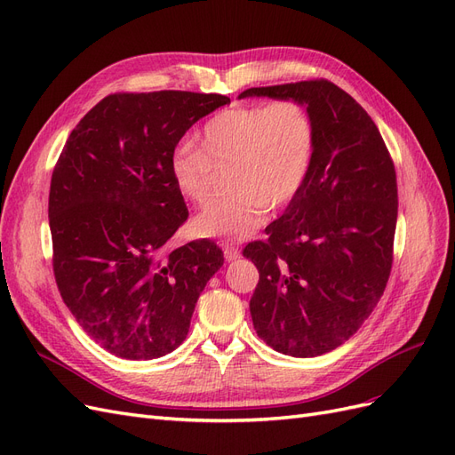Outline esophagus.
I'll use <instances>...</instances> for the list:
<instances>
[{
  "label": "esophagus",
  "mask_w": 455,
  "mask_h": 455,
  "mask_svg": "<svg viewBox=\"0 0 455 455\" xmlns=\"http://www.w3.org/2000/svg\"><path fill=\"white\" fill-rule=\"evenodd\" d=\"M222 249H224V256H226L228 261H233V259H237L241 256V251L235 249V246H231V244H224Z\"/></svg>",
  "instance_id": "34e87169"
}]
</instances>
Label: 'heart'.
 <instances>
[{"label":"heart","mask_w":455,"mask_h":455,"mask_svg":"<svg viewBox=\"0 0 455 455\" xmlns=\"http://www.w3.org/2000/svg\"><path fill=\"white\" fill-rule=\"evenodd\" d=\"M316 127L311 109L296 99L228 108L204 123L194 146L171 159L178 194L206 204L216 176L228 171L231 196L197 214L199 237L241 241L264 226L269 206L281 209L306 186L313 167Z\"/></svg>","instance_id":"heart-1"}]
</instances>
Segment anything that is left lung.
I'll use <instances>...</instances> for the list:
<instances>
[{
  "instance_id": "obj_1",
  "label": "left lung",
  "mask_w": 455,
  "mask_h": 455,
  "mask_svg": "<svg viewBox=\"0 0 455 455\" xmlns=\"http://www.w3.org/2000/svg\"><path fill=\"white\" fill-rule=\"evenodd\" d=\"M296 99L313 114L316 148L306 186L244 246L259 281L251 298L256 334L291 356L346 343L389 281L396 229V172L376 123L326 79L252 87L239 94Z\"/></svg>"
}]
</instances>
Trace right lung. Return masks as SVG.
<instances>
[{
  "mask_svg": "<svg viewBox=\"0 0 455 455\" xmlns=\"http://www.w3.org/2000/svg\"><path fill=\"white\" fill-rule=\"evenodd\" d=\"M224 94L116 92L68 136L49 191L52 271L79 326L121 359L149 361L189 332L203 288L224 266L209 239L172 252L188 220L171 178L174 148Z\"/></svg>",
  "mask_w": 455,
  "mask_h": 455,
  "instance_id": "1",
  "label": "right lung"
}]
</instances>
